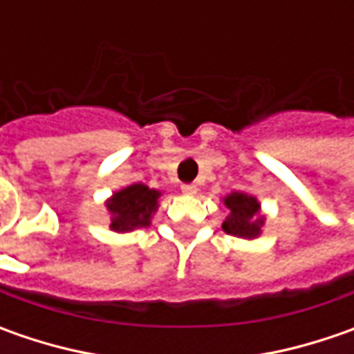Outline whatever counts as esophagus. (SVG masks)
I'll use <instances>...</instances> for the list:
<instances>
[{
  "instance_id": "34e87169",
  "label": "esophagus",
  "mask_w": 354,
  "mask_h": 354,
  "mask_svg": "<svg viewBox=\"0 0 354 354\" xmlns=\"http://www.w3.org/2000/svg\"><path fill=\"white\" fill-rule=\"evenodd\" d=\"M181 191H183L185 195H195L197 193L198 189H197V185H181Z\"/></svg>"
}]
</instances>
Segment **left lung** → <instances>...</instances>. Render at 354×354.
I'll return each instance as SVG.
<instances>
[{
  "mask_svg": "<svg viewBox=\"0 0 354 354\" xmlns=\"http://www.w3.org/2000/svg\"><path fill=\"white\" fill-rule=\"evenodd\" d=\"M225 205L228 207L230 214L223 223L228 234L242 238H256L260 234V226L264 225V218L258 216V201L246 195V193H230L225 198Z\"/></svg>",
  "mask_w": 354,
  "mask_h": 354,
  "instance_id": "left-lung-1",
  "label": "left lung"
}]
</instances>
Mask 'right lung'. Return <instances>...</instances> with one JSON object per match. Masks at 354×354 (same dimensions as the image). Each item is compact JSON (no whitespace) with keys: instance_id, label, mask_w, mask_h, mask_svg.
Segmentation results:
<instances>
[{"instance_id":"add662e5","label":"right lung","mask_w":354,"mask_h":354,"mask_svg":"<svg viewBox=\"0 0 354 354\" xmlns=\"http://www.w3.org/2000/svg\"><path fill=\"white\" fill-rule=\"evenodd\" d=\"M159 193L142 183L129 185L118 191L108 203V211L112 212V228L118 232H128L138 226H147L151 212L157 209Z\"/></svg>"}]
</instances>
